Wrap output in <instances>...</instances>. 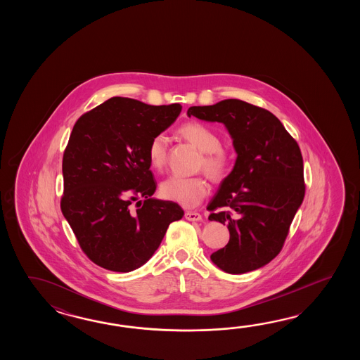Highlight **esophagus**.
<instances>
[{"label":"esophagus","mask_w":360,"mask_h":360,"mask_svg":"<svg viewBox=\"0 0 360 360\" xmlns=\"http://www.w3.org/2000/svg\"><path fill=\"white\" fill-rule=\"evenodd\" d=\"M184 216L189 221H200L202 220V214H198V212H193V211H186Z\"/></svg>","instance_id":"1"}]
</instances>
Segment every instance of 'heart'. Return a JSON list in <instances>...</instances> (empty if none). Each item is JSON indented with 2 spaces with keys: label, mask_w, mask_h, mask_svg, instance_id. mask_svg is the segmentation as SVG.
Listing matches in <instances>:
<instances>
[{
  "label": "heart",
  "mask_w": 360,
  "mask_h": 360,
  "mask_svg": "<svg viewBox=\"0 0 360 360\" xmlns=\"http://www.w3.org/2000/svg\"><path fill=\"white\" fill-rule=\"evenodd\" d=\"M180 136L195 146L202 155L200 166L214 180L226 176L230 169V155L224 150L217 132L206 124L189 122L179 129ZM167 138L155 135L148 146V161L152 169L161 171L167 157ZM210 191L206 179L202 176H171L161 184V194L186 208L198 206Z\"/></svg>",
  "instance_id": "b5f03b06"
}]
</instances>
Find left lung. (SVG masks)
Returning <instances> with one entry per match:
<instances>
[{
  "instance_id": "1",
  "label": "left lung",
  "mask_w": 360,
  "mask_h": 360,
  "mask_svg": "<svg viewBox=\"0 0 360 360\" xmlns=\"http://www.w3.org/2000/svg\"><path fill=\"white\" fill-rule=\"evenodd\" d=\"M186 115L222 123L237 153L231 172L207 206L212 211L208 220L226 224L230 233L229 243L211 260L229 274L265 266L281 252L305 195L297 143L276 115L242 100L191 107Z\"/></svg>"
}]
</instances>
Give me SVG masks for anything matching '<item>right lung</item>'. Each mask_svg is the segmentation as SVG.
I'll return each mask as SVG.
<instances>
[{
    "label": "right lung",
    "mask_w": 360,
    "mask_h": 360,
    "mask_svg": "<svg viewBox=\"0 0 360 360\" xmlns=\"http://www.w3.org/2000/svg\"><path fill=\"white\" fill-rule=\"evenodd\" d=\"M180 112V104L155 107L117 96L75 124L63 157L61 212L82 251L101 268H140L169 224L183 217L175 202L152 197L157 183L148 161L150 140Z\"/></svg>",
    "instance_id": "obj_1"
}]
</instances>
